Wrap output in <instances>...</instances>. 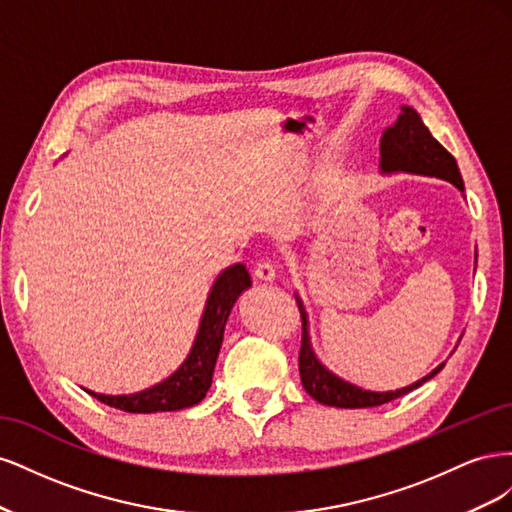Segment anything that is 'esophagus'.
<instances>
[{
  "label": "esophagus",
  "instance_id": "obj_1",
  "mask_svg": "<svg viewBox=\"0 0 512 512\" xmlns=\"http://www.w3.org/2000/svg\"><path fill=\"white\" fill-rule=\"evenodd\" d=\"M254 275L258 277V280H265V282H273L275 280V265L269 260V258H262L258 260L254 265Z\"/></svg>",
  "mask_w": 512,
  "mask_h": 512
}]
</instances>
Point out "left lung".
<instances>
[{"label": "left lung", "mask_w": 512, "mask_h": 512, "mask_svg": "<svg viewBox=\"0 0 512 512\" xmlns=\"http://www.w3.org/2000/svg\"><path fill=\"white\" fill-rule=\"evenodd\" d=\"M380 156H382V170L384 173H395V170H404V173H416V175H429V177H440L451 181L455 188L463 192V181L459 166L455 158L448 153L431 132L425 128V123L418 117V113L410 106L401 108V115L397 117L395 126L384 132L380 141ZM301 322H303V335H301V350H299V374L303 389L312 395L316 401L324 406H335V408H374L389 404V401L404 397L410 391L418 389V386L431 380L438 371L444 367H436L429 376L418 380L406 389L391 391V393H371L363 391L359 386H352L350 382H344L342 378L333 376L329 369H324L316 354L309 346L307 337V316L303 303L297 299Z\"/></svg>", "instance_id": "1"}]
</instances>
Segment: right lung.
<instances>
[{
    "label": "right lung",
    "instance_id": "right-lung-1",
    "mask_svg": "<svg viewBox=\"0 0 512 512\" xmlns=\"http://www.w3.org/2000/svg\"><path fill=\"white\" fill-rule=\"evenodd\" d=\"M252 286V275L245 269V265H232L228 267L218 280H215L209 301L203 314V322L196 335L194 348L185 363L175 371L168 380L153 386L149 391L136 393V395H96L87 391L89 395L98 397L102 404L132 412V414H151V412H170V410H183L196 406L203 401L213 378L215 361H218V352L222 346L224 327L232 305H235L239 294Z\"/></svg>",
    "mask_w": 512,
    "mask_h": 512
}]
</instances>
